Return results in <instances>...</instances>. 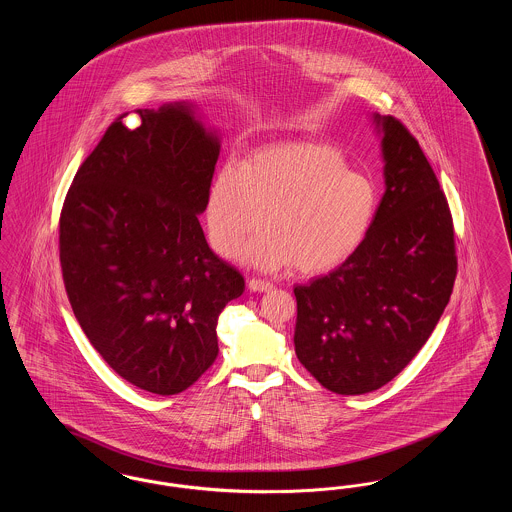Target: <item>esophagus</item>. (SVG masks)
I'll list each match as a JSON object with an SVG mask.
<instances>
[{"label":"esophagus","instance_id":"obj_1","mask_svg":"<svg viewBox=\"0 0 512 512\" xmlns=\"http://www.w3.org/2000/svg\"><path fill=\"white\" fill-rule=\"evenodd\" d=\"M247 288L251 292H270L272 290V284L267 280H259V278H249L247 280Z\"/></svg>","mask_w":512,"mask_h":512}]
</instances>
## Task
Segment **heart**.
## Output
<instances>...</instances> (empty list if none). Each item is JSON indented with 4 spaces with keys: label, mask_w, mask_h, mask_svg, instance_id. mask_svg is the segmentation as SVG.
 Listing matches in <instances>:
<instances>
[{
    "label": "heart",
    "mask_w": 512,
    "mask_h": 512,
    "mask_svg": "<svg viewBox=\"0 0 512 512\" xmlns=\"http://www.w3.org/2000/svg\"><path fill=\"white\" fill-rule=\"evenodd\" d=\"M374 211L372 184L334 147L311 142L263 147L244 167L224 165L205 199L209 240L222 257L234 259L265 215L242 261L305 276L341 265L363 242Z\"/></svg>",
    "instance_id": "1"
}]
</instances>
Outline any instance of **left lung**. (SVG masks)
I'll use <instances>...</instances> for the list:
<instances>
[{
	"mask_svg": "<svg viewBox=\"0 0 512 512\" xmlns=\"http://www.w3.org/2000/svg\"><path fill=\"white\" fill-rule=\"evenodd\" d=\"M386 192L359 247L326 276L295 286V355L326 390H378L434 332L457 276L445 194L413 134L374 115Z\"/></svg>",
	"mask_w": 512,
	"mask_h": 512,
	"instance_id": "8db88e82",
	"label": "left lung"
}]
</instances>
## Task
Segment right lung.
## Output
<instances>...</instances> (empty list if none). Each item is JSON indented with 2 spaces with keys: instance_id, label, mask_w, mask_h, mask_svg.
Masks as SVG:
<instances>
[{
  "instance_id": "right-lung-1",
  "label": "right lung",
  "mask_w": 512,
  "mask_h": 512,
  "mask_svg": "<svg viewBox=\"0 0 512 512\" xmlns=\"http://www.w3.org/2000/svg\"><path fill=\"white\" fill-rule=\"evenodd\" d=\"M121 115L74 176L59 259L74 317L105 363L157 395L190 388L219 355L217 322L244 276L207 244L197 215L217 132L186 101Z\"/></svg>"
}]
</instances>
